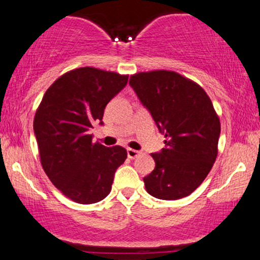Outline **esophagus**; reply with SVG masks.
<instances>
[{"label": "esophagus", "instance_id": "esophagus-1", "mask_svg": "<svg viewBox=\"0 0 260 260\" xmlns=\"http://www.w3.org/2000/svg\"><path fill=\"white\" fill-rule=\"evenodd\" d=\"M138 155H139V151L134 150V149H131V148L127 149V156L129 157V159H136Z\"/></svg>", "mask_w": 260, "mask_h": 260}]
</instances>
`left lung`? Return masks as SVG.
I'll return each mask as SVG.
<instances>
[{"instance_id": "1", "label": "left lung", "mask_w": 260, "mask_h": 260, "mask_svg": "<svg viewBox=\"0 0 260 260\" xmlns=\"http://www.w3.org/2000/svg\"><path fill=\"white\" fill-rule=\"evenodd\" d=\"M129 84L150 112L165 148L151 154L155 169L143 178L150 196L176 201L205 180L217 156L220 120L201 85L172 71L131 76Z\"/></svg>"}]
</instances>
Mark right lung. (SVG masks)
I'll return each instance as SVG.
<instances>
[{
    "instance_id": "add662e5",
    "label": "right lung",
    "mask_w": 260,
    "mask_h": 260,
    "mask_svg": "<svg viewBox=\"0 0 260 260\" xmlns=\"http://www.w3.org/2000/svg\"><path fill=\"white\" fill-rule=\"evenodd\" d=\"M128 76L82 67L52 83L34 117V133L45 174L67 198L79 204L103 201L111 192L126 149L92 143L90 128L103 124L109 101L124 88Z\"/></svg>"
}]
</instances>
